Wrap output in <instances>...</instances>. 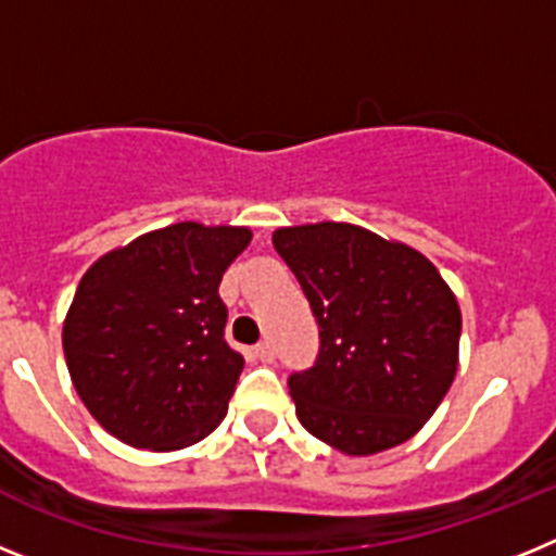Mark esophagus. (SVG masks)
<instances>
[{"mask_svg": "<svg viewBox=\"0 0 556 556\" xmlns=\"http://www.w3.org/2000/svg\"><path fill=\"white\" fill-rule=\"evenodd\" d=\"M253 353H255V358H258V362H273V358H275V348H273V342H269V339L258 342V345L253 348Z\"/></svg>", "mask_w": 556, "mask_h": 556, "instance_id": "obj_1", "label": "esophagus"}]
</instances>
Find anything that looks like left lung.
I'll return each instance as SVG.
<instances>
[{"label": "left lung", "instance_id": "8db88e82", "mask_svg": "<svg viewBox=\"0 0 556 556\" xmlns=\"http://www.w3.org/2000/svg\"><path fill=\"white\" fill-rule=\"evenodd\" d=\"M320 353L289 376L303 429L342 454L395 448L434 415L456 376L462 314L424 253L348 223L278 228Z\"/></svg>", "mask_w": 556, "mask_h": 556}]
</instances>
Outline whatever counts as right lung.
Returning a JSON list of instances; mask_svg holds the SVG:
<instances>
[{"label":"right lung","mask_w":556,"mask_h":556,"mask_svg":"<svg viewBox=\"0 0 556 556\" xmlns=\"http://www.w3.org/2000/svg\"><path fill=\"white\" fill-rule=\"evenodd\" d=\"M250 236L178 223L111 250L83 275L63 353L80 401L116 440L178 451L223 424L244 358L225 342L219 281Z\"/></svg>","instance_id":"add662e5"}]
</instances>
